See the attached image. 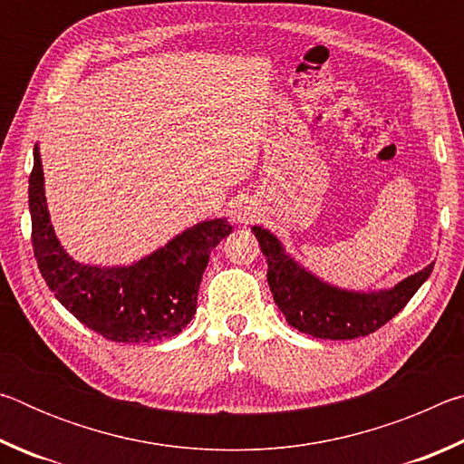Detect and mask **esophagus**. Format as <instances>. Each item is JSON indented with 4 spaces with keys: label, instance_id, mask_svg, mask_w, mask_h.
<instances>
[{
    "label": "esophagus",
    "instance_id": "obj_1",
    "mask_svg": "<svg viewBox=\"0 0 464 464\" xmlns=\"http://www.w3.org/2000/svg\"><path fill=\"white\" fill-rule=\"evenodd\" d=\"M254 210H251V207H246V204H239V207L233 210V221L237 223H249L254 221Z\"/></svg>",
    "mask_w": 464,
    "mask_h": 464
}]
</instances>
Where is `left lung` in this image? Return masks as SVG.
<instances>
[{"instance_id": "8db88e82", "label": "left lung", "mask_w": 464, "mask_h": 464, "mask_svg": "<svg viewBox=\"0 0 464 464\" xmlns=\"http://www.w3.org/2000/svg\"><path fill=\"white\" fill-rule=\"evenodd\" d=\"M268 262V285L288 325L321 340H354L376 332L401 311L434 270V262L392 288L356 293L327 285L304 270L282 247L276 235L251 227Z\"/></svg>"}]
</instances>
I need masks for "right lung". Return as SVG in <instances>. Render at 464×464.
<instances>
[{
    "mask_svg": "<svg viewBox=\"0 0 464 464\" xmlns=\"http://www.w3.org/2000/svg\"><path fill=\"white\" fill-rule=\"evenodd\" d=\"M28 184L38 270L73 317L106 340L122 343L166 340L190 324L210 251L233 229L227 218L194 225L130 266L102 268L75 262L61 247L46 208L38 147Z\"/></svg>",
    "mask_w": 464,
    "mask_h": 464,
    "instance_id": "right-lung-1",
    "label": "right lung"
}]
</instances>
